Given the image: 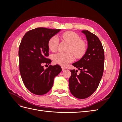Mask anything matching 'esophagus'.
<instances>
[{
	"label": "esophagus",
	"mask_w": 122,
	"mask_h": 122,
	"mask_svg": "<svg viewBox=\"0 0 122 122\" xmlns=\"http://www.w3.org/2000/svg\"><path fill=\"white\" fill-rule=\"evenodd\" d=\"M61 69H62V71H65V70L66 69V68H65V67H61Z\"/></svg>",
	"instance_id": "34e87169"
}]
</instances>
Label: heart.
<instances>
[{"label": "heart", "instance_id": "1", "mask_svg": "<svg viewBox=\"0 0 122 122\" xmlns=\"http://www.w3.org/2000/svg\"><path fill=\"white\" fill-rule=\"evenodd\" d=\"M61 38L70 44L68 53L60 52L54 54L53 60L55 63L61 66H66L74 60L73 53L76 58H81L86 51V45L81 40L80 36L72 31H66L61 36ZM59 40L56 36L51 37L48 42L49 49L52 52L56 51L58 48Z\"/></svg>", "mask_w": 122, "mask_h": 122}]
</instances>
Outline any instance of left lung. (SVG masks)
<instances>
[{
    "label": "left lung",
    "mask_w": 122,
    "mask_h": 122,
    "mask_svg": "<svg viewBox=\"0 0 122 122\" xmlns=\"http://www.w3.org/2000/svg\"><path fill=\"white\" fill-rule=\"evenodd\" d=\"M87 41L86 53L79 61L72 65L80 70L77 74L75 70H70L69 89L77 98L85 99L93 94L99 86L103 74L104 51L99 38L88 30H82Z\"/></svg>",
    "instance_id": "1"
}]
</instances>
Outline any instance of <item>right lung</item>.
Wrapping results in <instances>:
<instances>
[{
	"label": "right lung",
	"mask_w": 122,
	"mask_h": 122,
	"mask_svg": "<svg viewBox=\"0 0 122 122\" xmlns=\"http://www.w3.org/2000/svg\"><path fill=\"white\" fill-rule=\"evenodd\" d=\"M61 30L44 27L27 31L19 47V70L25 87L31 93L42 95L52 88L54 79L61 71L60 66L50 65L46 70L44 63L49 65V40Z\"/></svg>",
	"instance_id": "right-lung-1"
}]
</instances>
